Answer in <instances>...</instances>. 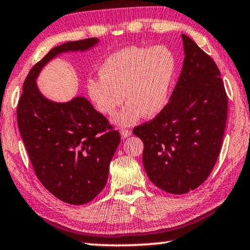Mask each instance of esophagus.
I'll return each mask as SVG.
<instances>
[{
	"mask_svg": "<svg viewBox=\"0 0 250 250\" xmlns=\"http://www.w3.org/2000/svg\"><path fill=\"white\" fill-rule=\"evenodd\" d=\"M120 133H121L122 137L126 138V137H129V135H131V133H132V131L129 130V129H121L120 130Z\"/></svg>",
	"mask_w": 250,
	"mask_h": 250,
	"instance_id": "esophagus-1",
	"label": "esophagus"
}]
</instances>
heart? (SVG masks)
<instances>
[{"label":"heart","instance_id":"1","mask_svg":"<svg viewBox=\"0 0 250 250\" xmlns=\"http://www.w3.org/2000/svg\"><path fill=\"white\" fill-rule=\"evenodd\" d=\"M174 73V55L166 46L126 47L104 59L99 77L88 80V95L104 116L115 115L125 100L129 104L117 122L132 125L141 115L152 118L162 111Z\"/></svg>","mask_w":250,"mask_h":250}]
</instances>
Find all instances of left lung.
I'll use <instances>...</instances> for the list:
<instances>
[{"label":"left lung","instance_id":"1","mask_svg":"<svg viewBox=\"0 0 250 250\" xmlns=\"http://www.w3.org/2000/svg\"><path fill=\"white\" fill-rule=\"evenodd\" d=\"M185 58L170 101L133 133L143 141V166L152 183L171 194L197 188L221 152L228 100L209 55L182 34Z\"/></svg>","mask_w":250,"mask_h":250}]
</instances>
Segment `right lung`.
<instances>
[{
  "label": "right lung",
  "instance_id": "1",
  "mask_svg": "<svg viewBox=\"0 0 250 250\" xmlns=\"http://www.w3.org/2000/svg\"><path fill=\"white\" fill-rule=\"evenodd\" d=\"M96 43L92 37L50 49L29 70L16 110L36 176L54 196L73 205L86 204L103 191L120 133L86 98L53 103L41 95L35 79L56 55L86 50Z\"/></svg>",
  "mask_w": 250,
  "mask_h": 250
}]
</instances>
